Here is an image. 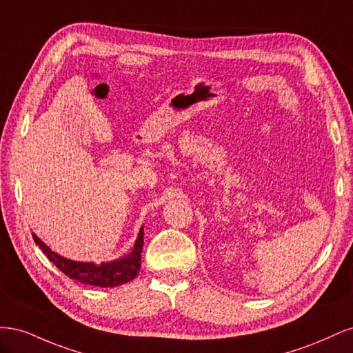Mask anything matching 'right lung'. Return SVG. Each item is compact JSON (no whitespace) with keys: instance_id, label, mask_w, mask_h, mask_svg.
Returning <instances> with one entry per match:
<instances>
[{"instance_id":"add662e5","label":"right lung","mask_w":353,"mask_h":353,"mask_svg":"<svg viewBox=\"0 0 353 353\" xmlns=\"http://www.w3.org/2000/svg\"><path fill=\"white\" fill-rule=\"evenodd\" d=\"M37 245L47 254V258L57 268L68 275L69 279L77 280L85 285L95 287H116L134 280L141 270V252L144 244V228L140 230L138 239L134 244L132 252L122 259L113 262L92 263V262H74L52 252L47 244L42 243L35 234H32Z\"/></svg>"}]
</instances>
